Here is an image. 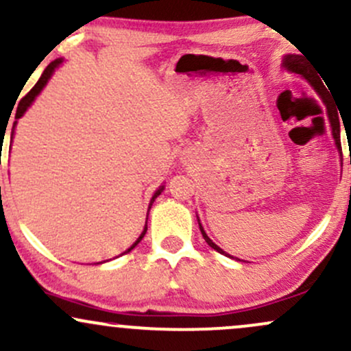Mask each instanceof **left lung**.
Wrapping results in <instances>:
<instances>
[{
  "mask_svg": "<svg viewBox=\"0 0 351 351\" xmlns=\"http://www.w3.org/2000/svg\"><path fill=\"white\" fill-rule=\"evenodd\" d=\"M283 66L287 68V69H290V71H293V73H296V75H302L303 78L305 80H308V82H310V84L311 86L315 88V90H317V93L322 96L323 99H325V103H326V106L330 105V101H328V91L325 90V86H323V83L319 82V78L317 75H315L313 73V69H311V64L308 63V61L305 60V58L303 56H300V55H288L287 58H285V61H283ZM333 116L338 119V114H333ZM333 119L332 117V121H333ZM335 136H337V133H335ZM338 148H341V145H338ZM199 230H202V234H203V238H205V241L208 245L211 246V248L213 250H217L218 253H221V255H226L225 252H223L221 248H219V246H217L213 243V241L210 240V238L206 237V233H205V230L202 228V225H199Z\"/></svg>",
  "mask_w": 351,
  "mask_h": 351,
  "instance_id": "obj_1",
  "label": "left lung"
}]
</instances>
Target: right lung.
Here are the masks:
<instances>
[{"instance_id": "1", "label": "right lung", "mask_w": 351, "mask_h": 351, "mask_svg": "<svg viewBox=\"0 0 351 351\" xmlns=\"http://www.w3.org/2000/svg\"><path fill=\"white\" fill-rule=\"evenodd\" d=\"M61 63V60H56V61H53V63H49L48 64V66H46V69H45V71H43V75H41V78L40 80H38V83L36 84H34V86L32 88V90H29L28 91V93H26L25 96H23V98H21V101H19V105H18V110H16V117H14V118H21L23 117V113H25V111L26 110H28V106L29 105H32V103H33V99L34 98H36V96H38V93H40V91L41 90H43V86H45V84L46 83H48V80L49 78H51V75H53V71H55V69H56V66H58V64H60ZM14 125H16V121H14ZM14 125H13V130H14ZM161 191H163V188H160V190H158L156 191V193L155 195H153V198H152V202H149V208H152V205H153V202H155V198H156V196L158 195H160L161 193ZM146 230H148V226H146L145 225V230H143V233H141L140 234V238H138V240L136 241H134V243L132 245V246H130V248L128 250H126V252L125 253H128V252H132V250L134 248V246H136L138 243H140V241H141V238H143L145 237V233H146ZM125 253H123V255H125Z\"/></svg>"}]
</instances>
